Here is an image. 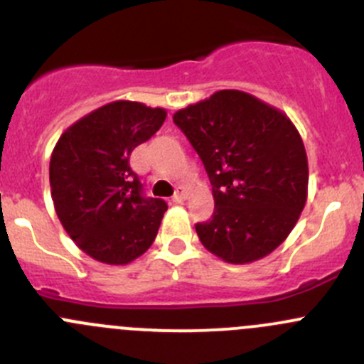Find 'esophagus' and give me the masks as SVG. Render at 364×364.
<instances>
[{
	"instance_id": "1",
	"label": "esophagus",
	"mask_w": 364,
	"mask_h": 364,
	"mask_svg": "<svg viewBox=\"0 0 364 364\" xmlns=\"http://www.w3.org/2000/svg\"><path fill=\"white\" fill-rule=\"evenodd\" d=\"M186 196H188V193H186L185 188H178V192L174 193V197H172V200L179 204V203H183V200L186 199Z\"/></svg>"
}]
</instances>
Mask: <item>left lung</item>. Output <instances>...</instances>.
<instances>
[{
    "label": "left lung",
    "instance_id": "obj_1",
    "mask_svg": "<svg viewBox=\"0 0 364 364\" xmlns=\"http://www.w3.org/2000/svg\"><path fill=\"white\" fill-rule=\"evenodd\" d=\"M172 119L213 186L211 220L196 223L200 243L230 264L253 262L280 247L308 190L306 151L292 121L237 90L216 91Z\"/></svg>",
    "mask_w": 364,
    "mask_h": 364
}]
</instances>
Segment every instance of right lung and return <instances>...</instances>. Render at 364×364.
Listing matches in <instances>:
<instances>
[{"label":"right lung","instance_id":"1","mask_svg":"<svg viewBox=\"0 0 364 364\" xmlns=\"http://www.w3.org/2000/svg\"><path fill=\"white\" fill-rule=\"evenodd\" d=\"M165 109L117 100L67 128L50 156L56 215L77 247L123 266L155 241L167 203L144 197L130 155L164 124Z\"/></svg>","mask_w":364,"mask_h":364}]
</instances>
